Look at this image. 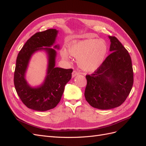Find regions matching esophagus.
Segmentation results:
<instances>
[{
  "label": "esophagus",
  "mask_w": 146,
  "mask_h": 146,
  "mask_svg": "<svg viewBox=\"0 0 146 146\" xmlns=\"http://www.w3.org/2000/svg\"><path fill=\"white\" fill-rule=\"evenodd\" d=\"M78 74H79V73L77 71H76V70H74L72 73V77H76V76H77V75H78Z\"/></svg>",
  "instance_id": "obj_1"
}]
</instances>
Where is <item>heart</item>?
Instances as JSON below:
<instances>
[{"label":"heart","mask_w":146,"mask_h":146,"mask_svg":"<svg viewBox=\"0 0 146 146\" xmlns=\"http://www.w3.org/2000/svg\"><path fill=\"white\" fill-rule=\"evenodd\" d=\"M68 50L70 55L77 58L79 68L84 71L91 72L104 62L108 48L102 39L89 38L72 43ZM69 54L66 50L61 51V56L65 60H69Z\"/></svg>","instance_id":"heart-1"}]
</instances>
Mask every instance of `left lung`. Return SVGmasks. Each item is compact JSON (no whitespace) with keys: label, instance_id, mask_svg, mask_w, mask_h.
<instances>
[{"label":"left lung","instance_id":"8db88e82","mask_svg":"<svg viewBox=\"0 0 146 146\" xmlns=\"http://www.w3.org/2000/svg\"><path fill=\"white\" fill-rule=\"evenodd\" d=\"M111 52L96 71L86 76V100L91 107L109 110L121 105L133 84L129 53L115 36H109Z\"/></svg>","mask_w":146,"mask_h":146}]
</instances>
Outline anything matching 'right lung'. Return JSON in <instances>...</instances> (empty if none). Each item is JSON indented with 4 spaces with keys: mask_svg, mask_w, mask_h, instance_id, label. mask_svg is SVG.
Here are the masks:
<instances>
[{
    "mask_svg": "<svg viewBox=\"0 0 146 146\" xmlns=\"http://www.w3.org/2000/svg\"><path fill=\"white\" fill-rule=\"evenodd\" d=\"M58 31L48 29L31 36L19 51L16 59L14 84L17 95L30 109L44 111L55 108L61 100L64 86L72 77V69L55 68L56 51L49 47L54 44ZM55 48H59L55 46ZM44 49L48 52L49 64L45 82L36 88L30 87L25 79L28 61L34 52Z\"/></svg>",
    "mask_w": 146,
    "mask_h": 146,
    "instance_id": "obj_1",
    "label": "right lung"
}]
</instances>
